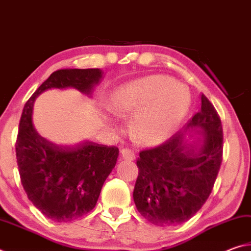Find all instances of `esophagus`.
I'll list each match as a JSON object with an SVG mask.
<instances>
[{
    "label": "esophagus",
    "mask_w": 251,
    "mask_h": 251,
    "mask_svg": "<svg viewBox=\"0 0 251 251\" xmlns=\"http://www.w3.org/2000/svg\"><path fill=\"white\" fill-rule=\"evenodd\" d=\"M121 155L124 159L126 160H134L135 159V154L134 151L129 150V148H123L121 151Z\"/></svg>",
    "instance_id": "esophagus-1"
}]
</instances>
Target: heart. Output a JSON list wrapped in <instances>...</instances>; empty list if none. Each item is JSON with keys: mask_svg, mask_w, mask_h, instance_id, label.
<instances>
[{"mask_svg": "<svg viewBox=\"0 0 251 251\" xmlns=\"http://www.w3.org/2000/svg\"><path fill=\"white\" fill-rule=\"evenodd\" d=\"M113 107L121 116H135L139 141L157 145L171 136L189 108V93L164 75L136 79L114 93Z\"/></svg>", "mask_w": 251, "mask_h": 251, "instance_id": "b5f03b06", "label": "heart"}]
</instances>
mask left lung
I'll list each match as a JSON object with an SVG mask.
<instances>
[{"mask_svg": "<svg viewBox=\"0 0 251 251\" xmlns=\"http://www.w3.org/2000/svg\"><path fill=\"white\" fill-rule=\"evenodd\" d=\"M197 134L195 142L188 138ZM224 134L217 110L201 94V107L160 145L139 152L134 201L157 226L189 220L209 197L223 161Z\"/></svg>", "mask_w": 251, "mask_h": 251, "instance_id": "left-lung-1", "label": "left lung"}]
</instances>
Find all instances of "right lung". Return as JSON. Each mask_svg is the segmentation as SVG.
Returning <instances> with one entry per match:
<instances>
[{
    "instance_id": "1",
    "label": "right lung",
    "mask_w": 251,
    "mask_h": 251,
    "mask_svg": "<svg viewBox=\"0 0 251 251\" xmlns=\"http://www.w3.org/2000/svg\"><path fill=\"white\" fill-rule=\"evenodd\" d=\"M101 74L100 69L58 70L23 108L15 144L21 181L33 205L54 222H72L95 207L104 181L116 165L118 148L93 142L74 146L49 142L33 126L34 100L50 88L73 87L91 95Z\"/></svg>"
}]
</instances>
